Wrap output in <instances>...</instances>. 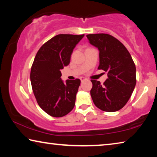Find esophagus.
<instances>
[{"mask_svg": "<svg viewBox=\"0 0 157 157\" xmlns=\"http://www.w3.org/2000/svg\"><path fill=\"white\" fill-rule=\"evenodd\" d=\"M79 79H80V80H81V82H84V81H85V80H86V78H84V77H81V78H79Z\"/></svg>", "mask_w": 157, "mask_h": 157, "instance_id": "1", "label": "esophagus"}]
</instances>
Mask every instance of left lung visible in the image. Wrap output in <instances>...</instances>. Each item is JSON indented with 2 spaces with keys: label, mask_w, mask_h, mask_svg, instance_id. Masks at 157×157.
I'll return each mask as SVG.
<instances>
[{
  "label": "left lung",
  "mask_w": 157,
  "mask_h": 157,
  "mask_svg": "<svg viewBox=\"0 0 157 157\" xmlns=\"http://www.w3.org/2000/svg\"><path fill=\"white\" fill-rule=\"evenodd\" d=\"M89 42L99 50L98 69L107 73L103 85L91 80V96L100 109L114 112L126 105L136 83V66L124 45L107 34L86 35Z\"/></svg>",
  "instance_id": "8db88e82"
}]
</instances>
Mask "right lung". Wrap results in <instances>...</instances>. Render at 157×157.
Returning a JSON list of instances; mask_svg holds the SVG:
<instances>
[{
    "instance_id": "add662e5",
    "label": "right lung",
    "mask_w": 157,
    "mask_h": 157,
    "mask_svg": "<svg viewBox=\"0 0 157 157\" xmlns=\"http://www.w3.org/2000/svg\"><path fill=\"white\" fill-rule=\"evenodd\" d=\"M84 34H58L42 46L31 68L32 88L37 103L52 117L66 116L75 106L80 79L61 78L60 70L70 63L76 45Z\"/></svg>"
}]
</instances>
